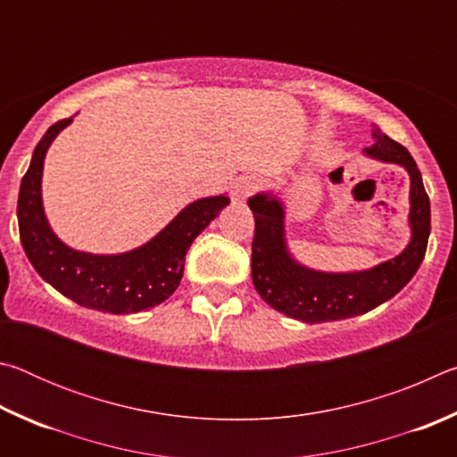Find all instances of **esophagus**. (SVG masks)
Wrapping results in <instances>:
<instances>
[{
	"mask_svg": "<svg viewBox=\"0 0 457 457\" xmlns=\"http://www.w3.org/2000/svg\"><path fill=\"white\" fill-rule=\"evenodd\" d=\"M253 189H256V179H253V177H239V179H236L234 185H231V201H234V204H244V201L252 195Z\"/></svg>",
	"mask_w": 457,
	"mask_h": 457,
	"instance_id": "34e87169",
	"label": "esophagus"
}]
</instances>
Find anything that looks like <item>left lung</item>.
Wrapping results in <instances>:
<instances>
[{
	"mask_svg": "<svg viewBox=\"0 0 457 457\" xmlns=\"http://www.w3.org/2000/svg\"><path fill=\"white\" fill-rule=\"evenodd\" d=\"M375 143L362 149L365 157L403 167L409 175V237L395 258L367 270L324 272L292 256L286 237V205L274 191L247 199L256 220L252 242V282L274 311L306 324L345 320L373 311L391 300L421 266L431 231L429 197L417 163L403 145L373 125Z\"/></svg>",
	"mask_w": 457,
	"mask_h": 457,
	"instance_id": "obj_1",
	"label": "left lung"
}]
</instances>
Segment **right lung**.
<instances>
[{"mask_svg": "<svg viewBox=\"0 0 457 457\" xmlns=\"http://www.w3.org/2000/svg\"><path fill=\"white\" fill-rule=\"evenodd\" d=\"M74 117L52 125L34 149L18 197L20 239L44 282L90 311L135 314L153 308L177 290L185 253L201 231L229 205L226 193L201 197L175 215L149 242L120 253L74 250L54 234L42 201L44 159L50 145Z\"/></svg>", "mask_w": 457, "mask_h": 457, "instance_id": "obj_1", "label": "right lung"}]
</instances>
